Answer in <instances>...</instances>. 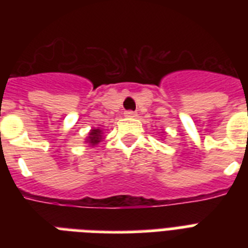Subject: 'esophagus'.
<instances>
[{
  "label": "esophagus",
  "mask_w": 248,
  "mask_h": 248,
  "mask_svg": "<svg viewBox=\"0 0 248 248\" xmlns=\"http://www.w3.org/2000/svg\"><path fill=\"white\" fill-rule=\"evenodd\" d=\"M124 116H126V117H136V112H134V110H126V112H124Z\"/></svg>",
  "instance_id": "1"
}]
</instances>
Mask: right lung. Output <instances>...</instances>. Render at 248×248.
<instances>
[{
	"label": "right lung",
	"instance_id": "obj_1",
	"mask_svg": "<svg viewBox=\"0 0 248 248\" xmlns=\"http://www.w3.org/2000/svg\"><path fill=\"white\" fill-rule=\"evenodd\" d=\"M100 140H101L100 130H99V128H96V130H91V132H90V136H89V143H91L93 145H95V144L99 143Z\"/></svg>",
	"mask_w": 248,
	"mask_h": 248
}]
</instances>
